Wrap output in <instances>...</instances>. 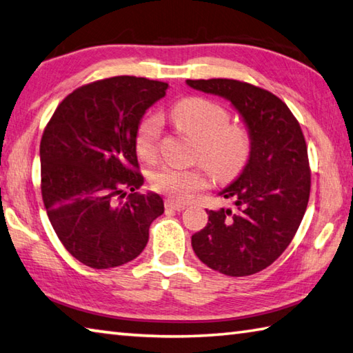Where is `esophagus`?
<instances>
[{
  "mask_svg": "<svg viewBox=\"0 0 353 353\" xmlns=\"http://www.w3.org/2000/svg\"><path fill=\"white\" fill-rule=\"evenodd\" d=\"M165 207L168 210H174V211H182L187 208V205L185 203H181V202H176V201H171V199H168V201H165Z\"/></svg>",
  "mask_w": 353,
  "mask_h": 353,
  "instance_id": "1",
  "label": "esophagus"
}]
</instances>
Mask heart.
<instances>
[{
	"label": "heart",
	"instance_id": "obj_1",
	"mask_svg": "<svg viewBox=\"0 0 353 353\" xmlns=\"http://www.w3.org/2000/svg\"><path fill=\"white\" fill-rule=\"evenodd\" d=\"M171 119L196 140L194 156L207 165L217 181H230L239 174L252 154V137L245 128L230 123V112L214 100L191 97L172 106ZM162 121L148 115L134 134V148L145 162L159 154ZM152 188L179 202H187L197 191L208 188L210 174L203 165L194 168L162 166L152 172Z\"/></svg>",
	"mask_w": 353,
	"mask_h": 353
}]
</instances>
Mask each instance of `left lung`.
<instances>
[{
  "label": "left lung",
  "mask_w": 353,
  "mask_h": 353,
  "mask_svg": "<svg viewBox=\"0 0 353 353\" xmlns=\"http://www.w3.org/2000/svg\"><path fill=\"white\" fill-rule=\"evenodd\" d=\"M187 83L232 101L252 137L245 168L221 193L233 199L236 210L207 211V227L191 236V245L216 272L254 274L283 254L304 217L310 196L304 134L288 106L270 91L230 79Z\"/></svg>",
  "instance_id": "1"
}]
</instances>
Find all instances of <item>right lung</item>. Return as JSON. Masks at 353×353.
Wrapping results in <instances>:
<instances>
[{
  "label": "right lung",
  "mask_w": 353,
  "mask_h": 353,
  "mask_svg": "<svg viewBox=\"0 0 353 353\" xmlns=\"http://www.w3.org/2000/svg\"><path fill=\"white\" fill-rule=\"evenodd\" d=\"M168 83L120 75L77 88L57 106L40 143L41 196L57 236L77 261L111 268L136 259L163 213L142 194L134 134Z\"/></svg>",
  "instance_id": "add662e5"
}]
</instances>
